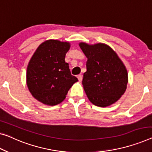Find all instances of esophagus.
I'll list each match as a JSON object with an SVG mask.
<instances>
[{"label":"esophagus","mask_w":152,"mask_h":152,"mask_svg":"<svg viewBox=\"0 0 152 152\" xmlns=\"http://www.w3.org/2000/svg\"><path fill=\"white\" fill-rule=\"evenodd\" d=\"M77 78H78V80L80 81H82V80H83V76L81 75V74H79V75H78L77 76Z\"/></svg>","instance_id":"esophagus-1"}]
</instances>
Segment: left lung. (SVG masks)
<instances>
[{"instance_id": "8db88e82", "label": "left lung", "mask_w": 152, "mask_h": 152, "mask_svg": "<svg viewBox=\"0 0 152 152\" xmlns=\"http://www.w3.org/2000/svg\"><path fill=\"white\" fill-rule=\"evenodd\" d=\"M79 45L87 57L83 85L88 98L100 107L111 105L126 89L128 73L125 65L107 45L90 46L85 43Z\"/></svg>"}]
</instances>
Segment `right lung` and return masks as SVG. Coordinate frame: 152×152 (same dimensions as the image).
Segmentation results:
<instances>
[{
	"instance_id": "right-lung-1",
	"label": "right lung",
	"mask_w": 152,
	"mask_h": 152,
	"mask_svg": "<svg viewBox=\"0 0 152 152\" xmlns=\"http://www.w3.org/2000/svg\"><path fill=\"white\" fill-rule=\"evenodd\" d=\"M69 47L67 42L46 41L37 48L29 61L27 86L34 98L45 104L54 106L61 102L78 81L65 61Z\"/></svg>"
}]
</instances>
